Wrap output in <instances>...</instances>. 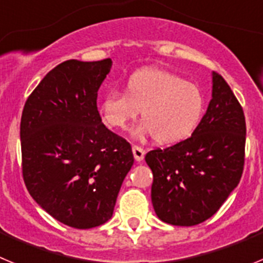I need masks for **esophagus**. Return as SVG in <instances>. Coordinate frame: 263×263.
Wrapping results in <instances>:
<instances>
[{
  "label": "esophagus",
  "instance_id": "34e87169",
  "mask_svg": "<svg viewBox=\"0 0 263 263\" xmlns=\"http://www.w3.org/2000/svg\"><path fill=\"white\" fill-rule=\"evenodd\" d=\"M133 154H134V158H136L137 162H142L143 158H145V150H143L141 146L134 145L133 146Z\"/></svg>",
  "mask_w": 263,
  "mask_h": 263
}]
</instances>
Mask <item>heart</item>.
<instances>
[{"instance_id": "heart-1", "label": "heart", "mask_w": 263, "mask_h": 263, "mask_svg": "<svg viewBox=\"0 0 263 263\" xmlns=\"http://www.w3.org/2000/svg\"><path fill=\"white\" fill-rule=\"evenodd\" d=\"M141 109L143 120L134 136H152L159 143L171 145L194 134L203 120L205 100L191 81L164 69L143 68L127 79L126 92L111 89L100 101L101 120L111 129H125Z\"/></svg>"}]
</instances>
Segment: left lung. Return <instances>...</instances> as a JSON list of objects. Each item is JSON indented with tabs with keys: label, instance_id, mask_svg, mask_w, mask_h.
I'll list each match as a JSON object with an SVG mask.
<instances>
[{
	"label": "left lung",
	"instance_id": "obj_1",
	"mask_svg": "<svg viewBox=\"0 0 263 263\" xmlns=\"http://www.w3.org/2000/svg\"><path fill=\"white\" fill-rule=\"evenodd\" d=\"M212 81V100L194 134L145 157L153 171V206L167 224L192 227L212 217L242 175V106L220 73L213 72Z\"/></svg>",
	"mask_w": 263,
	"mask_h": 263
}]
</instances>
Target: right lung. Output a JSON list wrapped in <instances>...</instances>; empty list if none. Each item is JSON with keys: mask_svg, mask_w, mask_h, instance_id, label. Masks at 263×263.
Listing matches in <instances>:
<instances>
[{"mask_svg": "<svg viewBox=\"0 0 263 263\" xmlns=\"http://www.w3.org/2000/svg\"><path fill=\"white\" fill-rule=\"evenodd\" d=\"M110 67V59L60 63L32 90L21 118L27 191L48 215L76 229L108 221L134 163L130 143L97 110V90Z\"/></svg>", "mask_w": 263, "mask_h": 263, "instance_id": "right-lung-1", "label": "right lung"}]
</instances>
